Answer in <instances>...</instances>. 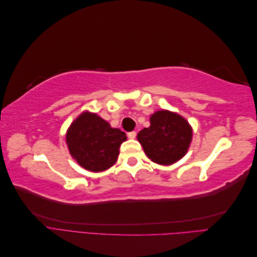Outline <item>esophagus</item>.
<instances>
[{"label":"esophagus","instance_id":"34e87169","mask_svg":"<svg viewBox=\"0 0 257 257\" xmlns=\"http://www.w3.org/2000/svg\"><path fill=\"white\" fill-rule=\"evenodd\" d=\"M127 137L130 138V139H134L135 137H136V132H130V133L127 134Z\"/></svg>","mask_w":257,"mask_h":257}]
</instances>
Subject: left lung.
I'll return each mask as SVG.
<instances>
[{
  "label": "left lung",
  "instance_id": "left-lung-1",
  "mask_svg": "<svg viewBox=\"0 0 257 257\" xmlns=\"http://www.w3.org/2000/svg\"><path fill=\"white\" fill-rule=\"evenodd\" d=\"M193 130L185 118L177 112L158 110L150 116V126L137 134L146 155L160 165H172L188 152Z\"/></svg>",
  "mask_w": 257,
  "mask_h": 257
}]
</instances>
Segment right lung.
Listing matches in <instances>:
<instances>
[{"mask_svg":"<svg viewBox=\"0 0 257 257\" xmlns=\"http://www.w3.org/2000/svg\"><path fill=\"white\" fill-rule=\"evenodd\" d=\"M126 135L100 118L85 110L72 122L66 132V145L72 158L92 173H100L114 165L119 148Z\"/></svg>","mask_w":257,"mask_h":257,"instance_id":"add662e5","label":"right lung"}]
</instances>
